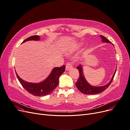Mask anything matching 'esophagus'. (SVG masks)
I'll list each match as a JSON object with an SVG mask.
<instances>
[{"mask_svg":"<svg viewBox=\"0 0 130 130\" xmlns=\"http://www.w3.org/2000/svg\"><path fill=\"white\" fill-rule=\"evenodd\" d=\"M73 67V64L72 63H67L66 64V70H69L70 69H71Z\"/></svg>","mask_w":130,"mask_h":130,"instance_id":"esophagus-1","label":"esophagus"}]
</instances>
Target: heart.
I'll return each mask as SVG.
<instances>
[{"instance_id":"heart-1","label":"heart","mask_w":130,"mask_h":130,"mask_svg":"<svg viewBox=\"0 0 130 130\" xmlns=\"http://www.w3.org/2000/svg\"><path fill=\"white\" fill-rule=\"evenodd\" d=\"M77 46H78V47H79V46H80V45H78Z\"/></svg>"}]
</instances>
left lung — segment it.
<instances>
[{"label": "left lung", "mask_w": 130, "mask_h": 130, "mask_svg": "<svg viewBox=\"0 0 130 130\" xmlns=\"http://www.w3.org/2000/svg\"><path fill=\"white\" fill-rule=\"evenodd\" d=\"M100 37L101 38L102 42L104 43H111L109 41H108L107 38L105 37L104 36L100 35ZM77 69L79 70L80 73V77L76 83V86L77 87V89L80 90V91L84 93L85 94H87V95H94V94H97L99 93H101V92H104L107 89L113 79L114 76L115 75V74L116 72V69L115 70V72L114 73L113 75L111 78V80L109 81V82L107 84L103 86H93L90 85L88 82L86 80L85 77L84 72H83V68H82V66L80 64L79 66H77Z\"/></svg>", "instance_id": "1"}]
</instances>
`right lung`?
Segmentation results:
<instances>
[{
  "instance_id": "1",
  "label": "right lung",
  "mask_w": 130,
  "mask_h": 130,
  "mask_svg": "<svg viewBox=\"0 0 130 130\" xmlns=\"http://www.w3.org/2000/svg\"><path fill=\"white\" fill-rule=\"evenodd\" d=\"M39 40H40V36L36 35L26 38L22 43L29 41ZM65 68V66H63L61 67H55L52 69V71L46 79L39 83H32L25 81L19 77L16 72L15 74L23 88L29 93L35 96H43L52 93L56 88L59 83V77L64 73Z\"/></svg>"
}]
</instances>
